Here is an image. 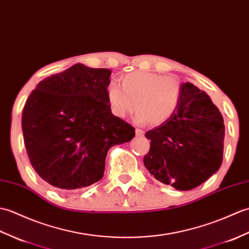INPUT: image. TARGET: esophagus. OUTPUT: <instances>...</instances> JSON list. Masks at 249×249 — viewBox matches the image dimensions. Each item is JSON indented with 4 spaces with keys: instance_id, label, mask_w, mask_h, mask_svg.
<instances>
[{
    "instance_id": "obj_1",
    "label": "esophagus",
    "mask_w": 249,
    "mask_h": 249,
    "mask_svg": "<svg viewBox=\"0 0 249 249\" xmlns=\"http://www.w3.org/2000/svg\"><path fill=\"white\" fill-rule=\"evenodd\" d=\"M136 135L137 136H143V134H145V132H143L142 130H141V129H136Z\"/></svg>"
}]
</instances>
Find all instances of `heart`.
<instances>
[{"label": "heart", "instance_id": "1", "mask_svg": "<svg viewBox=\"0 0 249 249\" xmlns=\"http://www.w3.org/2000/svg\"><path fill=\"white\" fill-rule=\"evenodd\" d=\"M107 86L108 107L116 117L124 118L137 109L139 124L165 123L175 113L181 98L180 82L173 76H162L147 71H135Z\"/></svg>", "mask_w": 249, "mask_h": 249}]
</instances>
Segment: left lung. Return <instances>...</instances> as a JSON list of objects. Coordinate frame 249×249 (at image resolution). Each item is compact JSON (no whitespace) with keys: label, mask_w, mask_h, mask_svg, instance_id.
Here are the masks:
<instances>
[{"label":"left lung","mask_w":249,"mask_h":249,"mask_svg":"<svg viewBox=\"0 0 249 249\" xmlns=\"http://www.w3.org/2000/svg\"><path fill=\"white\" fill-rule=\"evenodd\" d=\"M150 149L143 165L158 181L176 190L199 186L223 162L225 124L219 109L206 91L183 83L175 113L146 132Z\"/></svg>","instance_id":"8db88e82"}]
</instances>
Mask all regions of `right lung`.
Masks as SVG:
<instances>
[{
	"label": "right lung",
	"instance_id": "obj_1",
	"mask_svg": "<svg viewBox=\"0 0 249 249\" xmlns=\"http://www.w3.org/2000/svg\"><path fill=\"white\" fill-rule=\"evenodd\" d=\"M109 69L82 64L40 81L22 113L30 162L40 178L60 190L89 186L103 177L108 149L130 142L133 126L112 114Z\"/></svg>",
	"mask_w": 249,
	"mask_h": 249
}]
</instances>
